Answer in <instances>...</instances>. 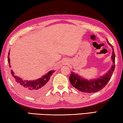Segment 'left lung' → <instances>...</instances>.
<instances>
[{"label": "left lung", "mask_w": 123, "mask_h": 123, "mask_svg": "<svg viewBox=\"0 0 123 123\" xmlns=\"http://www.w3.org/2000/svg\"><path fill=\"white\" fill-rule=\"evenodd\" d=\"M106 41L108 44L110 46H111L112 50H113L111 59L113 64L108 72L104 75L103 76L91 80H87V79L83 78L82 77H81L78 74L71 72L69 76L70 84L74 88L78 89L79 91L87 93L97 92L103 89L104 87H105L111 79V77L114 70V68H115V64H114L115 63V54H114L113 46L109 42L107 39H106Z\"/></svg>", "instance_id": "left-lung-1"}]
</instances>
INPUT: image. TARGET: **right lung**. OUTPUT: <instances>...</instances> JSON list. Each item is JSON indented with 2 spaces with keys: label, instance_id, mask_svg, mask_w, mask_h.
<instances>
[{
  "label": "right lung",
  "instance_id": "obj_1",
  "mask_svg": "<svg viewBox=\"0 0 123 123\" xmlns=\"http://www.w3.org/2000/svg\"><path fill=\"white\" fill-rule=\"evenodd\" d=\"M9 54L10 53L8 54L9 57L7 60L10 67H11ZM55 72V70H50L41 78L32 81L22 80L19 77L15 75L12 70H11V73L12 81L14 85L20 92L28 96L37 97L44 94L48 91L49 87V80L50 76Z\"/></svg>",
  "mask_w": 123,
  "mask_h": 123
}]
</instances>
